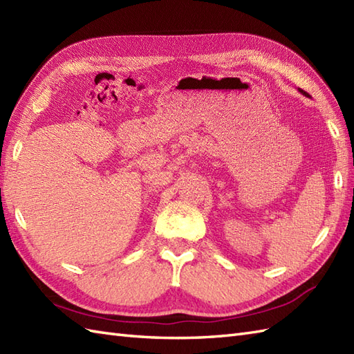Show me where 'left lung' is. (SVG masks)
I'll use <instances>...</instances> for the list:
<instances>
[{"label":"left lung","instance_id":"left-lung-1","mask_svg":"<svg viewBox=\"0 0 354 354\" xmlns=\"http://www.w3.org/2000/svg\"><path fill=\"white\" fill-rule=\"evenodd\" d=\"M299 91H301V93H302V94H304V95H305V97H310V95H308V94H306V93H305V91H302V89H299Z\"/></svg>","mask_w":354,"mask_h":354}]
</instances>
